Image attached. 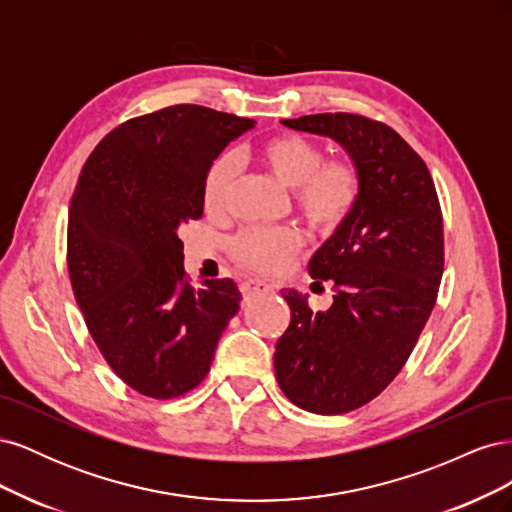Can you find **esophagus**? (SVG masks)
I'll use <instances>...</instances> for the list:
<instances>
[{
	"label": "esophagus",
	"mask_w": 512,
	"mask_h": 512,
	"mask_svg": "<svg viewBox=\"0 0 512 512\" xmlns=\"http://www.w3.org/2000/svg\"><path fill=\"white\" fill-rule=\"evenodd\" d=\"M239 288H241V294L245 299H252V297H256V294L271 292V286L262 280H245V282H241Z\"/></svg>",
	"instance_id": "obj_1"
}]
</instances>
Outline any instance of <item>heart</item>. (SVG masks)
Segmentation results:
<instances>
[{
	"mask_svg": "<svg viewBox=\"0 0 512 512\" xmlns=\"http://www.w3.org/2000/svg\"><path fill=\"white\" fill-rule=\"evenodd\" d=\"M267 173L294 194V205L314 230L329 235L342 226L356 205L361 177L348 160H324L322 149L299 134H280L258 147ZM237 181V160L222 153L209 166L203 183V205L222 213ZM303 232L294 226L250 228L232 239V254L254 271L275 273L290 265L303 247Z\"/></svg>",
	"mask_w": 512,
	"mask_h": 512,
	"instance_id": "heart-1",
	"label": "heart"
}]
</instances>
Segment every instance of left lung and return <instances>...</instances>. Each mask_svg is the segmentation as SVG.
Masks as SVG:
<instances>
[{"label": "left lung", "instance_id": "1", "mask_svg": "<svg viewBox=\"0 0 512 512\" xmlns=\"http://www.w3.org/2000/svg\"><path fill=\"white\" fill-rule=\"evenodd\" d=\"M282 123L333 138L361 177L354 209L307 265L314 284H333V305L314 312L305 294L282 290L290 324L273 356L292 404L344 414L393 382L429 320L444 271L442 211L425 162L386 123L352 113Z\"/></svg>", "mask_w": 512, "mask_h": 512}]
</instances>
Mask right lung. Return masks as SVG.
<instances>
[{
	"mask_svg": "<svg viewBox=\"0 0 512 512\" xmlns=\"http://www.w3.org/2000/svg\"><path fill=\"white\" fill-rule=\"evenodd\" d=\"M254 119L177 104L121 123L87 158L68 213V273L106 363L134 391L173 399L205 380L239 312L232 280L194 288L179 228L203 215V183Z\"/></svg>",
	"mask_w": 512,
	"mask_h": 512,
	"instance_id": "add662e5",
	"label": "right lung"
}]
</instances>
